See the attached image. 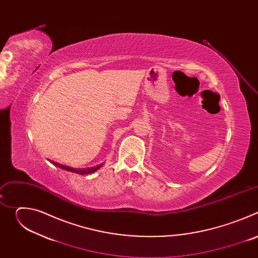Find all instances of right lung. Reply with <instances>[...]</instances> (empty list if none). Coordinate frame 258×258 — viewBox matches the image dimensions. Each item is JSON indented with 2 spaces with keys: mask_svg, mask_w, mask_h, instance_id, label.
Masks as SVG:
<instances>
[{
  "mask_svg": "<svg viewBox=\"0 0 258 258\" xmlns=\"http://www.w3.org/2000/svg\"><path fill=\"white\" fill-rule=\"evenodd\" d=\"M52 164H54L55 166L61 168V169H64L66 171H70V172H75V173H78V174H91L95 171H97L99 168H101L103 165H104V162L103 163H100L96 166H92V167H86V168H75V167H71V166H67V165H64V164H61V163H58V162H55L53 160H50L48 159Z\"/></svg>",
  "mask_w": 258,
  "mask_h": 258,
  "instance_id": "obj_1",
  "label": "right lung"
}]
</instances>
